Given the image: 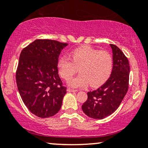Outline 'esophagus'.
Wrapping results in <instances>:
<instances>
[{
  "mask_svg": "<svg viewBox=\"0 0 148 148\" xmlns=\"http://www.w3.org/2000/svg\"><path fill=\"white\" fill-rule=\"evenodd\" d=\"M67 90H68V92H76V91H77V90H76V89H73V88H67Z\"/></svg>",
  "mask_w": 148,
  "mask_h": 148,
  "instance_id": "1",
  "label": "esophagus"
}]
</instances>
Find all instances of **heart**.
Here are the masks:
<instances>
[{"instance_id":"heart-1","label":"heart","mask_w":148,"mask_h":148,"mask_svg":"<svg viewBox=\"0 0 148 148\" xmlns=\"http://www.w3.org/2000/svg\"><path fill=\"white\" fill-rule=\"evenodd\" d=\"M70 58L62 57L58 62L60 75L68 80L78 71L80 73L69 81L72 87H84L103 84L111 75L113 58L107 51H100L88 46H82L71 51Z\"/></svg>"}]
</instances>
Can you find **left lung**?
Here are the masks:
<instances>
[{"label": "left lung", "mask_w": 148, "mask_h": 148, "mask_svg": "<svg viewBox=\"0 0 148 148\" xmlns=\"http://www.w3.org/2000/svg\"><path fill=\"white\" fill-rule=\"evenodd\" d=\"M113 52V68L107 81L97 89L87 92V100L82 109L88 117L103 119L111 115L121 105L129 88V60L116 45L110 44Z\"/></svg>", "instance_id": "1"}]
</instances>
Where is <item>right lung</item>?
<instances>
[{
	"label": "right lung",
	"instance_id": "right-lung-1",
	"mask_svg": "<svg viewBox=\"0 0 148 148\" xmlns=\"http://www.w3.org/2000/svg\"><path fill=\"white\" fill-rule=\"evenodd\" d=\"M68 43L37 39L21 51L16 82L21 99L39 118L53 116L60 111L66 93L58 74V62Z\"/></svg>",
	"mask_w": 148,
	"mask_h": 148
}]
</instances>
